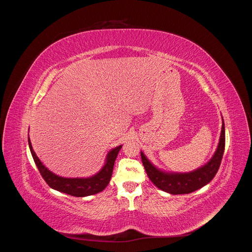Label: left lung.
Wrapping results in <instances>:
<instances>
[{
  "label": "left lung",
  "instance_id": "obj_1",
  "mask_svg": "<svg viewBox=\"0 0 252 252\" xmlns=\"http://www.w3.org/2000/svg\"><path fill=\"white\" fill-rule=\"evenodd\" d=\"M225 149V125L224 121L220 130V141L215 155L209 161L190 172H168L158 168L152 164L147 157L141 151V158L144 168L147 172L150 181L165 192L170 194H186L207 185L217 174Z\"/></svg>",
  "mask_w": 252,
  "mask_h": 252
}]
</instances>
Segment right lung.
Wrapping results in <instances>:
<instances>
[{
	"instance_id": "1",
	"label": "right lung",
	"mask_w": 252,
	"mask_h": 252,
	"mask_svg": "<svg viewBox=\"0 0 252 252\" xmlns=\"http://www.w3.org/2000/svg\"><path fill=\"white\" fill-rule=\"evenodd\" d=\"M29 149L32 152V156L33 158V161L39 169L40 173L42 174L43 179L46 181L47 184L55 190H58L60 192H64L66 194L73 195V196H88L95 193L103 191V190L107 187L109 184L114 162L118 157L119 151L122 148V145L118 147L112 148L105 158V163L101 170L96 172L95 174L91 175L88 178H64L60 177V175L53 173L50 171L47 167H45L43 163L37 158L35 152L33 151L32 142L28 138Z\"/></svg>"
}]
</instances>
